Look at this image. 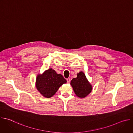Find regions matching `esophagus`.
Listing matches in <instances>:
<instances>
[{
	"label": "esophagus",
	"instance_id": "esophagus-1",
	"mask_svg": "<svg viewBox=\"0 0 133 133\" xmlns=\"http://www.w3.org/2000/svg\"><path fill=\"white\" fill-rule=\"evenodd\" d=\"M66 80H67V83H69L70 82V81H71V80H70V79L69 78H67Z\"/></svg>",
	"mask_w": 133,
	"mask_h": 133
}]
</instances>
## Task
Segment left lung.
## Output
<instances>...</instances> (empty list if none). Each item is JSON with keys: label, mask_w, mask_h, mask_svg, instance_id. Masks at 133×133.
Returning a JSON list of instances; mask_svg holds the SVG:
<instances>
[{"label": "left lung", "mask_w": 133, "mask_h": 133, "mask_svg": "<svg viewBox=\"0 0 133 133\" xmlns=\"http://www.w3.org/2000/svg\"><path fill=\"white\" fill-rule=\"evenodd\" d=\"M77 75L76 78H74L71 81L70 85L76 96L83 98L90 93L92 90V86L83 71L79 72Z\"/></svg>", "instance_id": "8db88e82"}]
</instances>
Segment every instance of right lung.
I'll return each mask as SVG.
<instances>
[{
  "instance_id": "1",
  "label": "right lung",
  "mask_w": 133,
  "mask_h": 133,
  "mask_svg": "<svg viewBox=\"0 0 133 133\" xmlns=\"http://www.w3.org/2000/svg\"><path fill=\"white\" fill-rule=\"evenodd\" d=\"M66 82V80L61 74H57L55 70L49 68L43 74L37 75L36 87L44 97L50 98Z\"/></svg>"
}]
</instances>
